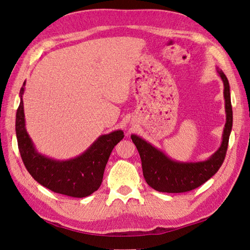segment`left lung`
<instances>
[{
  "label": "left lung",
  "instance_id": "obj_1",
  "mask_svg": "<svg viewBox=\"0 0 250 250\" xmlns=\"http://www.w3.org/2000/svg\"><path fill=\"white\" fill-rule=\"evenodd\" d=\"M219 76L223 81L226 122L219 149L208 160L201 162H178L170 158L162 150L137 134H131V140L137 147L142 161V168L146 183L158 192L184 193L200 187L220 169L225 158L226 150L232 127V108L230 102L229 83L224 73L217 67Z\"/></svg>",
  "mask_w": 250,
  "mask_h": 250
}]
</instances>
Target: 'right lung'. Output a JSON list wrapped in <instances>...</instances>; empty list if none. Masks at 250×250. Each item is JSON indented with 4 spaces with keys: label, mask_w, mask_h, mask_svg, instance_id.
<instances>
[{
    "label": "right lung",
    "mask_w": 250,
    "mask_h": 250,
    "mask_svg": "<svg viewBox=\"0 0 250 250\" xmlns=\"http://www.w3.org/2000/svg\"><path fill=\"white\" fill-rule=\"evenodd\" d=\"M26 82L21 90V102L17 110L16 132L21 160L31 176L49 190L71 197L82 198L100 188L103 173L111 151L124 138L122 130L102 134L80 155L66 161H58L40 153L26 129L22 95Z\"/></svg>",
    "instance_id": "obj_1"
}]
</instances>
